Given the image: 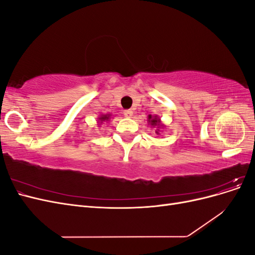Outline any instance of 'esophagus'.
I'll return each mask as SVG.
<instances>
[{
    "mask_svg": "<svg viewBox=\"0 0 255 255\" xmlns=\"http://www.w3.org/2000/svg\"><path fill=\"white\" fill-rule=\"evenodd\" d=\"M123 115H125L127 118H129V117H132V116H133V112L130 110H127V111L123 112Z\"/></svg>",
    "mask_w": 255,
    "mask_h": 255,
    "instance_id": "obj_1",
    "label": "esophagus"
}]
</instances>
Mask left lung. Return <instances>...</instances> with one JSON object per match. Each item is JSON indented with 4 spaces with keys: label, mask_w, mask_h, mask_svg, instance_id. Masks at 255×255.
Segmentation results:
<instances>
[{
    "label": "left lung",
    "mask_w": 255,
    "mask_h": 255,
    "mask_svg": "<svg viewBox=\"0 0 255 255\" xmlns=\"http://www.w3.org/2000/svg\"><path fill=\"white\" fill-rule=\"evenodd\" d=\"M148 121H149V125L151 126V127H153V128H156V130H155V133L157 134V135H159V128H163L164 127V125H161V122H160V119L157 117V116H151V115H149L148 116Z\"/></svg>",
    "instance_id": "left-lung-1"
}]
</instances>
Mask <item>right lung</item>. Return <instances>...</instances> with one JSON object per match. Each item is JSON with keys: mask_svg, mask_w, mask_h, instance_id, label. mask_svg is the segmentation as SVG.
<instances>
[{"mask_svg": "<svg viewBox=\"0 0 255 255\" xmlns=\"http://www.w3.org/2000/svg\"><path fill=\"white\" fill-rule=\"evenodd\" d=\"M110 117H111L110 114H107V115H101V116H100V117H99V122L102 123V122H104V121H109Z\"/></svg>", "mask_w": 255, "mask_h": 255, "instance_id": "add662e5", "label": "right lung"}]
</instances>
